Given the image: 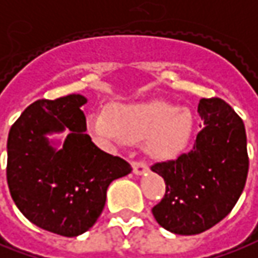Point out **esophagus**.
Instances as JSON below:
<instances>
[{
    "label": "esophagus",
    "instance_id": "1",
    "mask_svg": "<svg viewBox=\"0 0 258 258\" xmlns=\"http://www.w3.org/2000/svg\"><path fill=\"white\" fill-rule=\"evenodd\" d=\"M133 169H134V173H136V175H143V173H145L148 171V166H147V164L143 162V161H134V162H133Z\"/></svg>",
    "mask_w": 258,
    "mask_h": 258
}]
</instances>
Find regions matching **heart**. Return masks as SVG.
<instances>
[{
  "mask_svg": "<svg viewBox=\"0 0 258 258\" xmlns=\"http://www.w3.org/2000/svg\"><path fill=\"white\" fill-rule=\"evenodd\" d=\"M87 128L94 137L113 143L147 138V152L168 159L185 148L192 133V115L165 101L117 103L107 114L89 115Z\"/></svg>",
  "mask_w": 258,
  "mask_h": 258,
  "instance_id": "b5f03b06",
  "label": "heart"
}]
</instances>
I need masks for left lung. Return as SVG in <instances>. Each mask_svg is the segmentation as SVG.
<instances>
[{
  "label": "left lung",
  "instance_id": "8db88e82",
  "mask_svg": "<svg viewBox=\"0 0 258 258\" xmlns=\"http://www.w3.org/2000/svg\"><path fill=\"white\" fill-rule=\"evenodd\" d=\"M202 130L194 148L151 169L165 180L152 208L159 226L175 234H199L225 219L239 201L248 172L244 122L225 100L202 99Z\"/></svg>",
  "mask_w": 258,
  "mask_h": 258
}]
</instances>
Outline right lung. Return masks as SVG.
<instances>
[{
  "label": "right lung",
  "instance_id": "add662e5",
  "mask_svg": "<svg viewBox=\"0 0 258 258\" xmlns=\"http://www.w3.org/2000/svg\"><path fill=\"white\" fill-rule=\"evenodd\" d=\"M82 94L36 100L12 124L7 180L17 208L33 225L66 237L87 232L101 215L108 185L133 168L101 151L86 134ZM66 128L60 150L46 134Z\"/></svg>",
  "mask_w": 258,
  "mask_h": 258
}]
</instances>
